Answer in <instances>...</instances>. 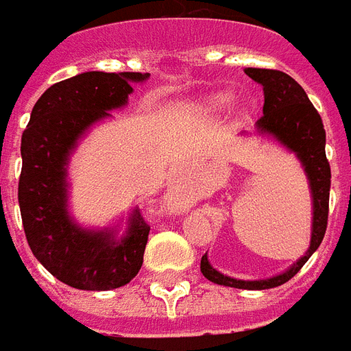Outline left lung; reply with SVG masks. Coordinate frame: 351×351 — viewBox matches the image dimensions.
Here are the masks:
<instances>
[{"mask_svg":"<svg viewBox=\"0 0 351 351\" xmlns=\"http://www.w3.org/2000/svg\"><path fill=\"white\" fill-rule=\"evenodd\" d=\"M251 80L261 83L264 89V115L256 121V130L261 134H268L285 145L298 156L305 173H307L311 195H313V232H311V247L300 261L292 264L285 274L275 275L261 281H241L228 275L219 274L210 266L208 256L201 258V271L208 281L223 287L241 288V290H266V288L281 287L290 281L303 264L311 258L316 249L320 247L329 214V188H331V167L326 158V130L322 117L308 100L294 77L269 69H245Z\"/></svg>","mask_w":351,"mask_h":351,"instance_id":"left-lung-1","label":"left lung"}]
</instances>
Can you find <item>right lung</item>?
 Masks as SVG:
<instances>
[{
    "instance_id": "right-lung-1",
    "label": "right lung",
    "mask_w": 351,
    "mask_h": 351,
    "mask_svg": "<svg viewBox=\"0 0 351 351\" xmlns=\"http://www.w3.org/2000/svg\"><path fill=\"white\" fill-rule=\"evenodd\" d=\"M141 72H83L53 83L37 100L22 134V173L18 202L23 232L33 255L59 281L80 290H113L141 269L150 227L139 210L128 230H87L66 208V165L77 139L111 110L128 102Z\"/></svg>"
}]
</instances>
